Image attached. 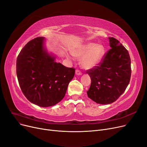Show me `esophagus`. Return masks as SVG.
Returning a JSON list of instances; mask_svg holds the SVG:
<instances>
[{"label": "esophagus", "instance_id": "34e87169", "mask_svg": "<svg viewBox=\"0 0 147 147\" xmlns=\"http://www.w3.org/2000/svg\"><path fill=\"white\" fill-rule=\"evenodd\" d=\"M82 72L80 71V70L79 69H76V74L77 76H80V75H82Z\"/></svg>", "mask_w": 147, "mask_h": 147}]
</instances>
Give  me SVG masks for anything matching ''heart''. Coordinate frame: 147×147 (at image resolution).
<instances>
[{"instance_id":"heart-1","label":"heart","mask_w":147,"mask_h":147,"mask_svg":"<svg viewBox=\"0 0 147 147\" xmlns=\"http://www.w3.org/2000/svg\"><path fill=\"white\" fill-rule=\"evenodd\" d=\"M73 55L81 58L83 67L89 69L96 66L101 61L105 54V48L102 45L94 42H88L80 45L72 51Z\"/></svg>"}]
</instances>
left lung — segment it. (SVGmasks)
Segmentation results:
<instances>
[{
  "instance_id": "1",
  "label": "left lung",
  "mask_w": 147,
  "mask_h": 147,
  "mask_svg": "<svg viewBox=\"0 0 147 147\" xmlns=\"http://www.w3.org/2000/svg\"><path fill=\"white\" fill-rule=\"evenodd\" d=\"M111 49L98 66L86 73L91 79L87 94L97 103L111 104L125 91L131 77V60L127 50L113 37H109Z\"/></svg>"
}]
</instances>
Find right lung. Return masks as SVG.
Here are the masks:
<instances>
[{
    "label": "right lung",
    "mask_w": 147,
    "mask_h": 147,
    "mask_svg": "<svg viewBox=\"0 0 147 147\" xmlns=\"http://www.w3.org/2000/svg\"><path fill=\"white\" fill-rule=\"evenodd\" d=\"M44 41L37 37L24 46L17 57L16 73L24 96L32 103L46 107L64 97L75 69L56 62L44 47Z\"/></svg>",
    "instance_id": "add662e5"
}]
</instances>
